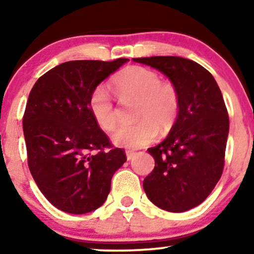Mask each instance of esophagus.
Masks as SVG:
<instances>
[{
	"label": "esophagus",
	"instance_id": "obj_1",
	"mask_svg": "<svg viewBox=\"0 0 254 254\" xmlns=\"http://www.w3.org/2000/svg\"><path fill=\"white\" fill-rule=\"evenodd\" d=\"M125 154H127V161H130V160H132V159H133V156L136 155L135 151H132V150H127V151H125Z\"/></svg>",
	"mask_w": 254,
	"mask_h": 254
}]
</instances>
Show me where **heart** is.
<instances>
[{"mask_svg": "<svg viewBox=\"0 0 254 254\" xmlns=\"http://www.w3.org/2000/svg\"><path fill=\"white\" fill-rule=\"evenodd\" d=\"M113 90L123 104L137 101L132 125H122L112 133V142L127 149H137L156 138L159 129L167 131L176 122L179 97L173 84L164 82L157 72L143 66H127L113 77ZM89 111L101 129L111 131L118 122V110L104 87L89 97Z\"/></svg>", "mask_w": 254, "mask_h": 254, "instance_id": "heart-1", "label": "heart"}]
</instances>
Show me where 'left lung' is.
Here are the masks:
<instances>
[{
  "label": "left lung",
  "instance_id": "obj_1",
  "mask_svg": "<svg viewBox=\"0 0 254 254\" xmlns=\"http://www.w3.org/2000/svg\"><path fill=\"white\" fill-rule=\"evenodd\" d=\"M168 77L179 97V111L167 137L148 153L155 167L143 180L150 202L183 212L204 202L224 166L229 132L226 105L212 75L200 64L176 56L133 58Z\"/></svg>",
  "mask_w": 254,
  "mask_h": 254
}]
</instances>
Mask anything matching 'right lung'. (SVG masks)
<instances>
[{"label":"right lung","mask_w":254,"mask_h":254,"mask_svg":"<svg viewBox=\"0 0 254 254\" xmlns=\"http://www.w3.org/2000/svg\"><path fill=\"white\" fill-rule=\"evenodd\" d=\"M127 58L112 62L70 61L38 78L22 119L28 167L52 205L87 214L106 200L111 180L125 161L89 111V97ZM110 147L109 151H104ZM98 150L97 154H90Z\"/></svg>","instance_id":"obj_1"}]
</instances>
